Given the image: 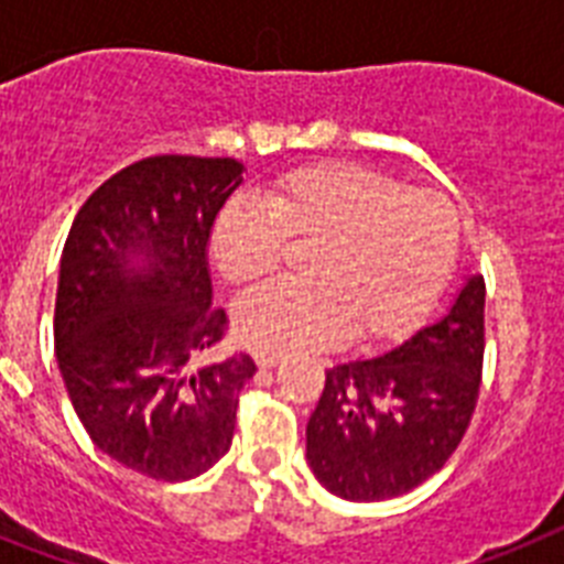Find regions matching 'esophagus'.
<instances>
[{
  "label": "esophagus",
  "mask_w": 564,
  "mask_h": 564,
  "mask_svg": "<svg viewBox=\"0 0 564 564\" xmlns=\"http://www.w3.org/2000/svg\"><path fill=\"white\" fill-rule=\"evenodd\" d=\"M281 361V352H269V349H254V364L258 367H263V370H269V367H274V364Z\"/></svg>",
  "instance_id": "esophagus-1"
}]
</instances>
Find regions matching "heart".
<instances>
[{"instance_id":"b5f03b06","label":"heart","mask_w":564,"mask_h":564,"mask_svg":"<svg viewBox=\"0 0 564 564\" xmlns=\"http://www.w3.org/2000/svg\"><path fill=\"white\" fill-rule=\"evenodd\" d=\"M462 226L447 197L355 163L286 174L263 203L235 200L215 220L209 252L235 290H260L306 258L301 290L240 301L238 335L290 352L344 338L387 344L430 312L456 267Z\"/></svg>"}]
</instances>
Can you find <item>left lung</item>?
Listing matches in <instances>:
<instances>
[{
	"label": "left lung",
	"instance_id": "1",
	"mask_svg": "<svg viewBox=\"0 0 564 564\" xmlns=\"http://www.w3.org/2000/svg\"><path fill=\"white\" fill-rule=\"evenodd\" d=\"M485 367V278L401 347L326 370L306 424L315 479L349 501H381L424 485L465 438Z\"/></svg>",
	"mask_w": 564,
	"mask_h": 564
}]
</instances>
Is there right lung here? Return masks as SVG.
Masks as SVG:
<instances>
[{"mask_svg": "<svg viewBox=\"0 0 564 564\" xmlns=\"http://www.w3.org/2000/svg\"><path fill=\"white\" fill-rule=\"evenodd\" d=\"M240 183L231 158H143L83 203L65 240L54 344L70 404L99 451L149 479L186 481L220 462L254 376L249 355L215 358L229 318L206 267Z\"/></svg>", "mask_w": 564, "mask_h": 564, "instance_id": "add662e5", "label": "right lung"}]
</instances>
